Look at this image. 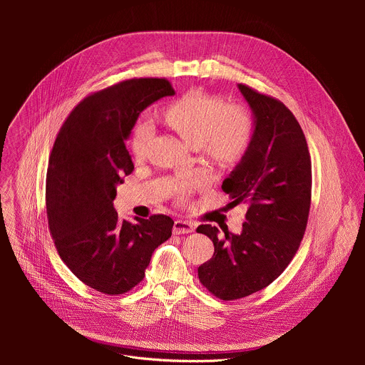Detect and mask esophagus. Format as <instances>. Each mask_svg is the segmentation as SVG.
I'll return each mask as SVG.
<instances>
[{
    "label": "esophagus",
    "mask_w": 365,
    "mask_h": 365,
    "mask_svg": "<svg viewBox=\"0 0 365 365\" xmlns=\"http://www.w3.org/2000/svg\"><path fill=\"white\" fill-rule=\"evenodd\" d=\"M195 231V224L190 221H185V220H178L175 221L173 225V234L180 235V234H189Z\"/></svg>",
    "instance_id": "34e87169"
}]
</instances>
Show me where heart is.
I'll list each match as a JSON object with an SVG mask.
<instances>
[{
	"label": "heart",
	"instance_id": "heart-1",
	"mask_svg": "<svg viewBox=\"0 0 365 365\" xmlns=\"http://www.w3.org/2000/svg\"><path fill=\"white\" fill-rule=\"evenodd\" d=\"M162 121L186 143L197 147L212 166L235 168L242 162L252 141V123L248 113L235 103L225 106L222 98L202 89H192L165 108ZM151 128L138 124L130 137V150L138 162L148 154ZM199 185L197 178H182L169 190L178 202H185Z\"/></svg>",
	"mask_w": 365,
	"mask_h": 365
}]
</instances>
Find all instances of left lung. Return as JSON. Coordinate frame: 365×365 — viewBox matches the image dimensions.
I'll return each mask as SVG.
<instances>
[{"label":"left lung","mask_w":365,"mask_h":365,"mask_svg":"<svg viewBox=\"0 0 365 365\" xmlns=\"http://www.w3.org/2000/svg\"><path fill=\"white\" fill-rule=\"evenodd\" d=\"M254 113V134L242 162L222 183L234 200L245 203L241 234L199 225L215 251L197 269L203 287L222 300L250 296L273 283L290 264L304 235L312 163L300 124L284 103L248 85H238Z\"/></svg>","instance_id":"left-lung-1"}]
</instances>
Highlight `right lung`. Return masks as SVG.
Returning <instances> with one entry per match:
<instances>
[{"label": "right lung", "instance_id": "1", "mask_svg": "<svg viewBox=\"0 0 365 365\" xmlns=\"http://www.w3.org/2000/svg\"><path fill=\"white\" fill-rule=\"evenodd\" d=\"M168 95L175 89L165 78H134L93 92L72 110L50 153V235L69 270L103 294L135 287L153 251L172 235L168 215L125 221L114 210L115 186L134 170L124 141L140 113Z\"/></svg>", "mask_w": 365, "mask_h": 365}]
</instances>
